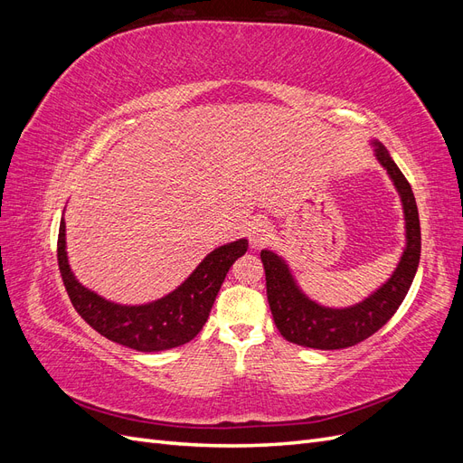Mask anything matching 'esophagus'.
Listing matches in <instances>:
<instances>
[{"instance_id": "34e87169", "label": "esophagus", "mask_w": 463, "mask_h": 463, "mask_svg": "<svg viewBox=\"0 0 463 463\" xmlns=\"http://www.w3.org/2000/svg\"><path fill=\"white\" fill-rule=\"evenodd\" d=\"M247 235H249L250 245H253L255 249H259V247H262L272 237V228H270V223L266 222V220H253V222L249 223Z\"/></svg>"}]
</instances>
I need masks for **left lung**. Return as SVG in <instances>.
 <instances>
[{
  "mask_svg": "<svg viewBox=\"0 0 463 463\" xmlns=\"http://www.w3.org/2000/svg\"><path fill=\"white\" fill-rule=\"evenodd\" d=\"M376 162L398 191L403 213L405 245L394 272L365 299L347 307H328L311 299L299 286L289 262L276 250L262 249L266 296L279 334L288 342L313 349H342L367 340L398 311L408 296L421 257V226L411 185L403 177L386 146L371 138Z\"/></svg>",
  "mask_w": 463,
  "mask_h": 463,
  "instance_id": "1",
  "label": "left lung"
}]
</instances>
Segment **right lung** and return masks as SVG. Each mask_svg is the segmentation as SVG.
<instances>
[{
	"mask_svg": "<svg viewBox=\"0 0 463 463\" xmlns=\"http://www.w3.org/2000/svg\"><path fill=\"white\" fill-rule=\"evenodd\" d=\"M247 247L245 237L216 247L174 291L141 305L109 301L79 282L67 259L63 218L58 237V262L69 299L96 332L125 347L152 354L184 345L203 330L226 274L232 264L245 255Z\"/></svg>",
	"mask_w": 463,
	"mask_h": 463,
	"instance_id": "right-lung-1",
	"label": "right lung"
}]
</instances>
